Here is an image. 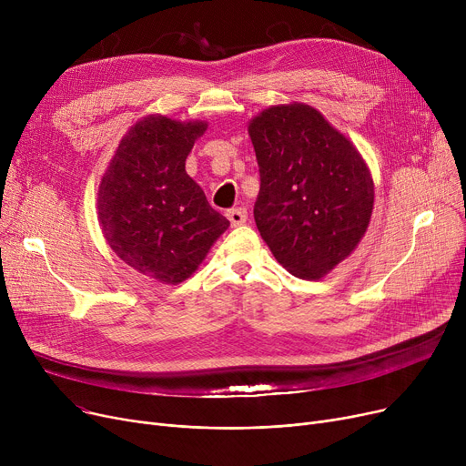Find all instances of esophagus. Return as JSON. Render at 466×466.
<instances>
[{
	"label": "esophagus",
	"instance_id": "1",
	"mask_svg": "<svg viewBox=\"0 0 466 466\" xmlns=\"http://www.w3.org/2000/svg\"><path fill=\"white\" fill-rule=\"evenodd\" d=\"M227 217L232 227H239L248 220V209L246 208H232L227 211Z\"/></svg>",
	"mask_w": 466,
	"mask_h": 466
}]
</instances>
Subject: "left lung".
Here are the masks:
<instances>
[{"instance_id": "8db88e82", "label": "left lung", "mask_w": 466, "mask_h": 466, "mask_svg": "<svg viewBox=\"0 0 466 466\" xmlns=\"http://www.w3.org/2000/svg\"><path fill=\"white\" fill-rule=\"evenodd\" d=\"M260 174L255 223L292 276L319 279L360 241L374 208L362 157L304 104L276 106L249 125Z\"/></svg>"}]
</instances>
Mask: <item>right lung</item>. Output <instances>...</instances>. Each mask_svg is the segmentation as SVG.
<instances>
[{
    "instance_id": "add662e5",
    "label": "right lung",
    "mask_w": 466,
    "mask_h": 466,
    "mask_svg": "<svg viewBox=\"0 0 466 466\" xmlns=\"http://www.w3.org/2000/svg\"><path fill=\"white\" fill-rule=\"evenodd\" d=\"M206 122L151 115L118 143L97 190V218L111 249L137 272L185 281L230 223L185 171Z\"/></svg>"
}]
</instances>
